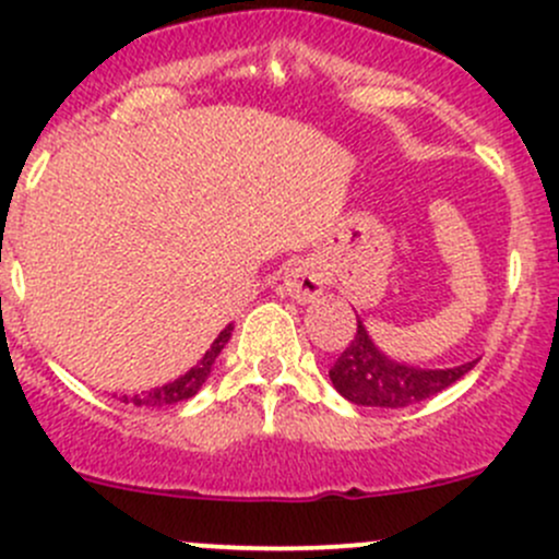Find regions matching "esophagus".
I'll return each mask as SVG.
<instances>
[{"instance_id":"34e87169","label":"esophagus","mask_w":559,"mask_h":559,"mask_svg":"<svg viewBox=\"0 0 559 559\" xmlns=\"http://www.w3.org/2000/svg\"><path fill=\"white\" fill-rule=\"evenodd\" d=\"M285 293L298 304H309L314 298L322 296V287H325V277H322V269L314 261H296L285 272Z\"/></svg>"}]
</instances>
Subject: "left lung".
<instances>
[{"label":"left lung","instance_id":"left-lung-1","mask_svg":"<svg viewBox=\"0 0 559 559\" xmlns=\"http://www.w3.org/2000/svg\"><path fill=\"white\" fill-rule=\"evenodd\" d=\"M474 365L477 359L459 365V368L424 370L394 362L386 354L378 352L362 320H357V335L330 368V381H333L335 392L354 405L407 407L453 386Z\"/></svg>","mask_w":559,"mask_h":559}]
</instances>
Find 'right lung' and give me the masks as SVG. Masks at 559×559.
I'll list each match as a JSON object with an SVG mask.
<instances>
[{"label":"right lung","mask_w":559,"mask_h":559,"mask_svg":"<svg viewBox=\"0 0 559 559\" xmlns=\"http://www.w3.org/2000/svg\"><path fill=\"white\" fill-rule=\"evenodd\" d=\"M231 325H226L221 330L218 338L210 344V349L205 352V357L200 359V362L194 365V368L189 370V373H183L181 378H176V381L165 383V386H157L152 389V392H141V394H124L122 402L124 405H138V407H165V405H176V402H183L189 397H194L197 392L202 389V383L207 381L210 370H213V362L215 357H218L221 349H224L226 344H229L231 338Z\"/></svg>","instance_id":"add662e5"}]
</instances>
